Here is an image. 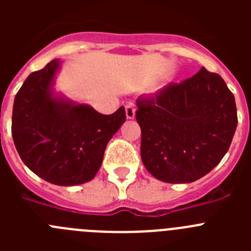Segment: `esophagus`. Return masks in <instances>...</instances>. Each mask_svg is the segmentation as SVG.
<instances>
[{"mask_svg":"<svg viewBox=\"0 0 251 251\" xmlns=\"http://www.w3.org/2000/svg\"><path fill=\"white\" fill-rule=\"evenodd\" d=\"M126 117H127V119H133L136 117V109H134L133 104L126 106Z\"/></svg>","mask_w":251,"mask_h":251,"instance_id":"esophagus-1","label":"esophagus"}]
</instances>
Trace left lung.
<instances>
[{"label":"left lung","mask_w":251,"mask_h":251,"mask_svg":"<svg viewBox=\"0 0 251 251\" xmlns=\"http://www.w3.org/2000/svg\"><path fill=\"white\" fill-rule=\"evenodd\" d=\"M137 105L142 162L167 183L194 182L214 170L238 126L234 95L220 75L205 68Z\"/></svg>","instance_id":"8db88e82"}]
</instances>
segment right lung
<instances>
[{
  "label": "right lung",
  "instance_id": "obj_1",
  "mask_svg": "<svg viewBox=\"0 0 251 251\" xmlns=\"http://www.w3.org/2000/svg\"><path fill=\"white\" fill-rule=\"evenodd\" d=\"M61 64L52 60L24 81L13 101L12 138L35 175L57 186H75L94 178L108 142L126 122V110L121 106L104 115L56 92Z\"/></svg>",
  "mask_w": 251,
  "mask_h": 251
}]
</instances>
